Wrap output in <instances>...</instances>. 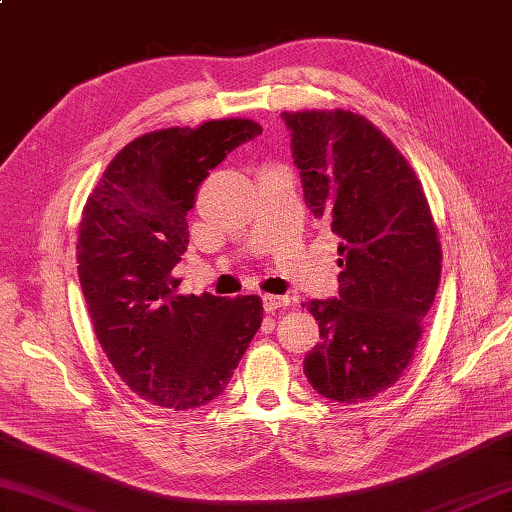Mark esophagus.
Returning a JSON list of instances; mask_svg holds the SVG:
<instances>
[{"instance_id":"obj_1","label":"esophagus","mask_w":512,"mask_h":512,"mask_svg":"<svg viewBox=\"0 0 512 512\" xmlns=\"http://www.w3.org/2000/svg\"><path fill=\"white\" fill-rule=\"evenodd\" d=\"M262 301H264V310L266 312H277L281 308H286L288 303H290L288 297H279V295H264Z\"/></svg>"}]
</instances>
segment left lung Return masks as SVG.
<instances>
[{
    "instance_id": "8db88e82",
    "label": "left lung",
    "mask_w": 512,
    "mask_h": 512,
    "mask_svg": "<svg viewBox=\"0 0 512 512\" xmlns=\"http://www.w3.org/2000/svg\"><path fill=\"white\" fill-rule=\"evenodd\" d=\"M303 195L339 237V299H312L321 343L303 374L321 396L363 402L398 383L436 299L442 250L407 158L354 112H284Z\"/></svg>"
}]
</instances>
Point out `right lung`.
Returning <instances> with one entry per match:
<instances>
[{"label":"right lung","mask_w":512,"mask_h":512,"mask_svg":"<svg viewBox=\"0 0 512 512\" xmlns=\"http://www.w3.org/2000/svg\"><path fill=\"white\" fill-rule=\"evenodd\" d=\"M259 134L255 121L226 118L140 136L114 156L83 209L76 262L96 339L151 405L189 411L220 396L262 325L257 295L184 297L171 277L202 180Z\"/></svg>","instance_id":"obj_1"}]
</instances>
